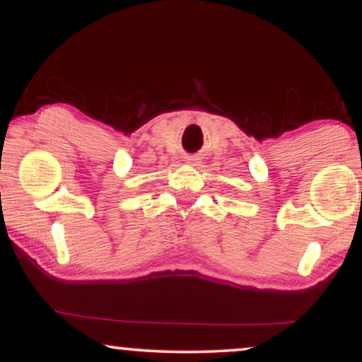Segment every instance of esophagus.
<instances>
[{
	"instance_id": "obj_1",
	"label": "esophagus",
	"mask_w": 362,
	"mask_h": 362,
	"mask_svg": "<svg viewBox=\"0 0 362 362\" xmlns=\"http://www.w3.org/2000/svg\"><path fill=\"white\" fill-rule=\"evenodd\" d=\"M187 163H189V165H197V160H195V158H187Z\"/></svg>"
}]
</instances>
